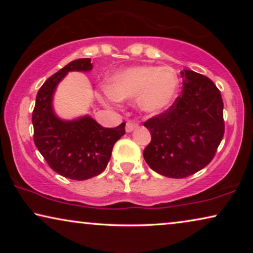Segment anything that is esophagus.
Listing matches in <instances>:
<instances>
[{"mask_svg": "<svg viewBox=\"0 0 253 253\" xmlns=\"http://www.w3.org/2000/svg\"><path fill=\"white\" fill-rule=\"evenodd\" d=\"M136 127H138V124L134 123V122H126V132H131V131H133Z\"/></svg>", "mask_w": 253, "mask_h": 253, "instance_id": "esophagus-1", "label": "esophagus"}]
</instances>
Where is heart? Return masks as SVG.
<instances>
[{
	"mask_svg": "<svg viewBox=\"0 0 253 253\" xmlns=\"http://www.w3.org/2000/svg\"><path fill=\"white\" fill-rule=\"evenodd\" d=\"M106 89L116 101L137 98L141 112L158 114L174 101L178 78L170 68L133 67L113 75Z\"/></svg>",
	"mask_w": 253,
	"mask_h": 253,
	"instance_id": "b5f03b06",
	"label": "heart"
}]
</instances>
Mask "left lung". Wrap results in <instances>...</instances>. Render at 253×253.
I'll use <instances>...</instances> for the list:
<instances>
[{
  "label": "left lung",
  "instance_id": "1",
  "mask_svg": "<svg viewBox=\"0 0 253 253\" xmlns=\"http://www.w3.org/2000/svg\"><path fill=\"white\" fill-rule=\"evenodd\" d=\"M181 95L144 123L152 139L144 150L151 169L166 177L193 175L212 161L224 133L223 101L209 77L181 71Z\"/></svg>",
  "mask_w": 253,
  "mask_h": 253
}]
</instances>
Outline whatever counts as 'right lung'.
Returning a JSON list of instances; mask_svg holds the SVG:
<instances>
[{"label": "right lung", "instance_id": "obj_1", "mask_svg": "<svg viewBox=\"0 0 253 253\" xmlns=\"http://www.w3.org/2000/svg\"><path fill=\"white\" fill-rule=\"evenodd\" d=\"M91 58L70 62L50 76L37 94L32 114L34 144L49 167L64 177L84 181L101 174L112 157L114 145L126 133V123L103 127L86 115L64 121L53 109L58 83L70 71L92 70Z\"/></svg>", "mask_w": 253, "mask_h": 253}]
</instances>
